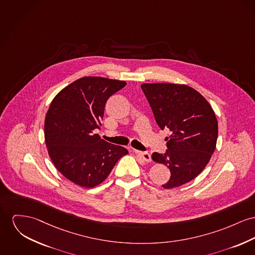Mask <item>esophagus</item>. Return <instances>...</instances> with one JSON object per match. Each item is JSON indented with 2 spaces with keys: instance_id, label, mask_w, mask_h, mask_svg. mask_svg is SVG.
Here are the masks:
<instances>
[{
  "instance_id": "1",
  "label": "esophagus",
  "mask_w": 255,
  "mask_h": 255,
  "mask_svg": "<svg viewBox=\"0 0 255 255\" xmlns=\"http://www.w3.org/2000/svg\"><path fill=\"white\" fill-rule=\"evenodd\" d=\"M136 156L145 162H150L151 161V154L147 152H140V151H134Z\"/></svg>"
}]
</instances>
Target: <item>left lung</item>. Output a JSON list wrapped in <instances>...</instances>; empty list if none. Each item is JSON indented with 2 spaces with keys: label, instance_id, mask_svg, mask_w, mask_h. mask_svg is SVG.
Masks as SVG:
<instances>
[{
  "label": "left lung",
  "instance_id": "left-lung-1",
  "mask_svg": "<svg viewBox=\"0 0 255 255\" xmlns=\"http://www.w3.org/2000/svg\"><path fill=\"white\" fill-rule=\"evenodd\" d=\"M160 129L170 134L165 153H153L155 162L166 165L171 176L164 188L187 184L198 176L214 153L218 139V120L201 94L187 85L142 84Z\"/></svg>",
  "mask_w": 255,
  "mask_h": 255
}]
</instances>
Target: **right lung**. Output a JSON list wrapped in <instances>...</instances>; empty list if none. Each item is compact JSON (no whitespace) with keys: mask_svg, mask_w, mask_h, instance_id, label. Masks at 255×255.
Listing matches in <instances>:
<instances>
[{"mask_svg":"<svg viewBox=\"0 0 255 255\" xmlns=\"http://www.w3.org/2000/svg\"><path fill=\"white\" fill-rule=\"evenodd\" d=\"M126 85L104 77H82L64 88L49 106L44 122L49 156L61 174L80 187L100 185L128 153L93 132L102 126L107 100Z\"/></svg>","mask_w":255,"mask_h":255,"instance_id":"obj_1","label":"right lung"}]
</instances>
